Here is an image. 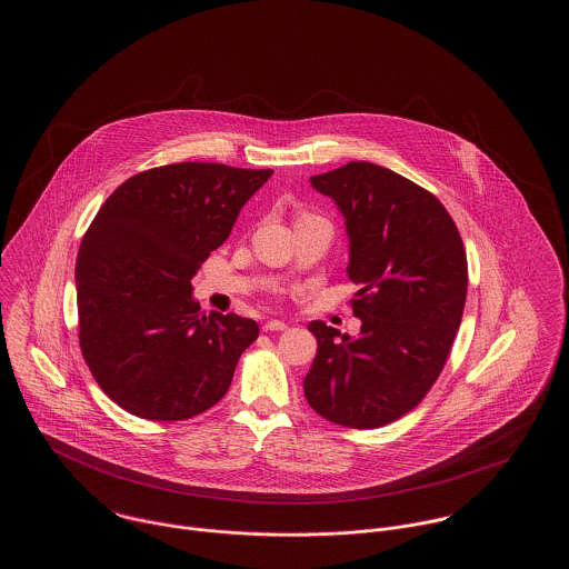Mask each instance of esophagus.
<instances>
[{
  "label": "esophagus",
  "instance_id": "34e87169",
  "mask_svg": "<svg viewBox=\"0 0 569 569\" xmlns=\"http://www.w3.org/2000/svg\"><path fill=\"white\" fill-rule=\"evenodd\" d=\"M286 328H288V325L281 322V320H269L267 325L262 326L264 332H279V330H286Z\"/></svg>",
  "mask_w": 569,
  "mask_h": 569
}]
</instances>
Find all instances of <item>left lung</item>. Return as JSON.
<instances>
[{"label": "left lung", "instance_id": "8db88e82", "mask_svg": "<svg viewBox=\"0 0 569 569\" xmlns=\"http://www.w3.org/2000/svg\"><path fill=\"white\" fill-rule=\"evenodd\" d=\"M346 219L348 277L362 322L350 337L313 320L307 403L350 429H378L418 406L439 378L467 298L459 230L433 193L371 162L313 174Z\"/></svg>", "mask_w": 569, "mask_h": 569}]
</instances>
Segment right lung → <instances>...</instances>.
<instances>
[{
	"label": "right lung",
	"mask_w": 569,
	"mask_h": 569,
	"mask_svg": "<svg viewBox=\"0 0 569 569\" xmlns=\"http://www.w3.org/2000/svg\"><path fill=\"white\" fill-rule=\"evenodd\" d=\"M272 170L183 162L112 191L77 258L79 339L110 399L144 420L198 416L228 392L258 325L200 313L191 277Z\"/></svg>",
	"instance_id": "1"
}]
</instances>
